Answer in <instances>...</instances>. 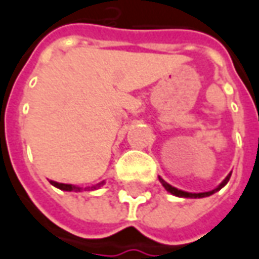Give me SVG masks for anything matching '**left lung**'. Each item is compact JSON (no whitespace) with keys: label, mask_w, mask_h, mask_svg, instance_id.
Returning <instances> with one entry per match:
<instances>
[{"label":"left lung","mask_w":259,"mask_h":259,"mask_svg":"<svg viewBox=\"0 0 259 259\" xmlns=\"http://www.w3.org/2000/svg\"><path fill=\"white\" fill-rule=\"evenodd\" d=\"M229 178H231V174L228 175L227 178L224 179V182L219 185L217 189H213V191H209V192H202V193H189V192H185V191H181V189H176V188H174L172 185H169L167 182H165L162 178H159V181H160V183L165 186V189L167 192H170L172 195H175V196H182V198H205V196H209V195H212V193H215V192H218L219 189H222L225 185L228 183V181H229Z\"/></svg>","instance_id":"1"}]
</instances>
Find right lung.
Listing matches in <instances>:
<instances>
[{"mask_svg":"<svg viewBox=\"0 0 259 259\" xmlns=\"http://www.w3.org/2000/svg\"><path fill=\"white\" fill-rule=\"evenodd\" d=\"M50 183L53 185V186H56L58 189H61V191H67V192H80L81 191V188H77V186H73V185H68V183H58V182H54V181H50ZM102 183H99V185H94L92 186V189H96V188H99Z\"/></svg>","mask_w":259,"mask_h":259,"instance_id":"right-lung-1","label":"right lung"}]
</instances>
